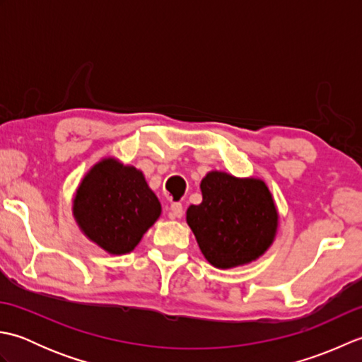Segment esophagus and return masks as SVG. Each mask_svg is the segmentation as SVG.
Here are the masks:
<instances>
[{
  "label": "esophagus",
  "mask_w": 362,
  "mask_h": 362,
  "mask_svg": "<svg viewBox=\"0 0 362 362\" xmlns=\"http://www.w3.org/2000/svg\"><path fill=\"white\" fill-rule=\"evenodd\" d=\"M169 216L173 219H180L183 216V206L179 202H174L169 206Z\"/></svg>",
  "instance_id": "34e87169"
}]
</instances>
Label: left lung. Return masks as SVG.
<instances>
[{
    "instance_id": "8db88e82",
    "label": "left lung",
    "mask_w": 362,
    "mask_h": 362,
    "mask_svg": "<svg viewBox=\"0 0 362 362\" xmlns=\"http://www.w3.org/2000/svg\"><path fill=\"white\" fill-rule=\"evenodd\" d=\"M201 189L202 204L189 206L187 222L204 257L214 267L228 269L263 255L279 221L266 183L213 171Z\"/></svg>"
}]
</instances>
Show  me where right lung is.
<instances>
[{
  "instance_id": "1",
  "label": "right lung",
  "mask_w": 362,
  "mask_h": 362,
  "mask_svg": "<svg viewBox=\"0 0 362 362\" xmlns=\"http://www.w3.org/2000/svg\"><path fill=\"white\" fill-rule=\"evenodd\" d=\"M161 213L141 171L105 158L83 177L74 216L91 241L113 255L135 249Z\"/></svg>"
}]
</instances>
